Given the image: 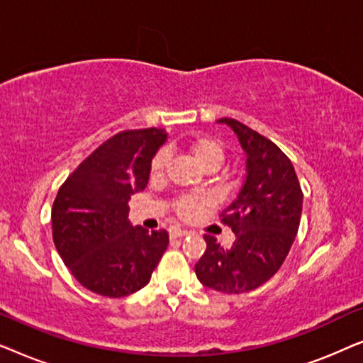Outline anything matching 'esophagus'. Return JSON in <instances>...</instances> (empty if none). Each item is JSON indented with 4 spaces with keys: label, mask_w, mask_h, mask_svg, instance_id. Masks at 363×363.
<instances>
[{
    "label": "esophagus",
    "mask_w": 363,
    "mask_h": 363,
    "mask_svg": "<svg viewBox=\"0 0 363 363\" xmlns=\"http://www.w3.org/2000/svg\"><path fill=\"white\" fill-rule=\"evenodd\" d=\"M188 235H190V231L182 230V228H172V230H170L172 240H177V238H183V236H188Z\"/></svg>",
    "instance_id": "34e87169"
}]
</instances>
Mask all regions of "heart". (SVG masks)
Returning a JSON list of instances; mask_svg holds the SVG:
<instances>
[{"instance_id": "b5f03b06", "label": "heart", "mask_w": 363, "mask_h": 363, "mask_svg": "<svg viewBox=\"0 0 363 363\" xmlns=\"http://www.w3.org/2000/svg\"><path fill=\"white\" fill-rule=\"evenodd\" d=\"M186 147L191 155L195 157V160L200 163L201 168H205L206 172L218 170V168L223 165V162H225V147H223V143L220 140H216V138L213 137L205 135L191 138V140L186 143ZM168 160H170V155H168L167 150H158L155 153L150 165L152 178H162L165 175ZM208 205H210V198L203 195L180 196L175 203V210L182 218H191Z\"/></svg>"}]
</instances>
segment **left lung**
<instances>
[{
  "label": "left lung",
  "mask_w": 363,
  "mask_h": 363,
  "mask_svg": "<svg viewBox=\"0 0 363 363\" xmlns=\"http://www.w3.org/2000/svg\"><path fill=\"white\" fill-rule=\"evenodd\" d=\"M238 135L246 152V177L235 201L221 213L236 235L223 247L205 235L206 251L195 272L210 289L241 294L256 289L279 271L299 230L302 190L284 152L235 118H220Z\"/></svg>",
  "instance_id": "obj_1"
}]
</instances>
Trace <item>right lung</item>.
<instances>
[{
  "label": "right lung",
  "instance_id": "1",
  "mask_svg": "<svg viewBox=\"0 0 363 363\" xmlns=\"http://www.w3.org/2000/svg\"><path fill=\"white\" fill-rule=\"evenodd\" d=\"M163 128L123 130L97 147L59 188L52 240L72 276L96 294L123 297L150 281L168 233L128 221V200L145 190Z\"/></svg>",
  "mask_w": 363,
  "mask_h": 363
}]
</instances>
